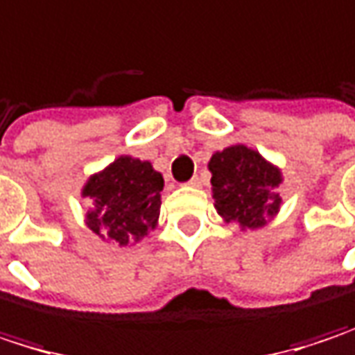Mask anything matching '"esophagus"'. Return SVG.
Segmentation results:
<instances>
[{"mask_svg":"<svg viewBox=\"0 0 355 355\" xmlns=\"http://www.w3.org/2000/svg\"><path fill=\"white\" fill-rule=\"evenodd\" d=\"M188 186H190V188H200V186H202V180H200L198 175H194V178L188 182Z\"/></svg>","mask_w":355,"mask_h":355,"instance_id":"obj_1","label":"esophagus"}]
</instances>
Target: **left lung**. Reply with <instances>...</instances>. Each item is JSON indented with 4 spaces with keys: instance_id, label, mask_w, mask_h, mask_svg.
Instances as JSON below:
<instances>
[{
    "instance_id": "8db88e82",
    "label": "left lung",
    "mask_w": 355,
    "mask_h": 355,
    "mask_svg": "<svg viewBox=\"0 0 355 355\" xmlns=\"http://www.w3.org/2000/svg\"><path fill=\"white\" fill-rule=\"evenodd\" d=\"M214 208L225 223H239L241 231L266 227L282 206L278 165L247 145H231L208 161Z\"/></svg>"
}]
</instances>
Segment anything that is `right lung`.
Listing matches in <instances>:
<instances>
[{"instance_id":"1","label":"right lung","mask_w":355,"mask_h":355,"mask_svg":"<svg viewBox=\"0 0 355 355\" xmlns=\"http://www.w3.org/2000/svg\"><path fill=\"white\" fill-rule=\"evenodd\" d=\"M163 175L149 161L120 155L87 178L81 196L92 202L85 225L102 241L139 243L159 220Z\"/></svg>"}]
</instances>
